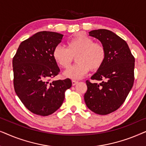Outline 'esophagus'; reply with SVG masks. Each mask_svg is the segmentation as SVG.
I'll return each instance as SVG.
<instances>
[{
	"mask_svg": "<svg viewBox=\"0 0 146 146\" xmlns=\"http://www.w3.org/2000/svg\"><path fill=\"white\" fill-rule=\"evenodd\" d=\"M78 83V81H76V80H72V86L76 85Z\"/></svg>",
	"mask_w": 146,
	"mask_h": 146,
	"instance_id": "34e87169",
	"label": "esophagus"
}]
</instances>
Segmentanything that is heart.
<instances>
[{
    "label": "heart",
    "instance_id": "heart-1",
    "mask_svg": "<svg viewBox=\"0 0 146 146\" xmlns=\"http://www.w3.org/2000/svg\"><path fill=\"white\" fill-rule=\"evenodd\" d=\"M54 60L63 68H68L76 56V63L64 72L65 77L78 80L91 71L100 68L104 63L106 49L102 43L95 42L84 34L76 35L67 42V48L58 45L54 49Z\"/></svg>",
    "mask_w": 146,
    "mask_h": 146
}]
</instances>
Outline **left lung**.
I'll list each match as a JSON object with an SVG mask.
<instances>
[{
	"instance_id": "8db88e82",
	"label": "left lung",
	"mask_w": 146,
	"mask_h": 146,
	"mask_svg": "<svg viewBox=\"0 0 146 146\" xmlns=\"http://www.w3.org/2000/svg\"><path fill=\"white\" fill-rule=\"evenodd\" d=\"M104 46L106 59L100 68L91 77L100 83L86 82L84 101L96 113L106 115L124 102L134 81L135 58L124 40L113 32L98 29L89 33Z\"/></svg>"
}]
</instances>
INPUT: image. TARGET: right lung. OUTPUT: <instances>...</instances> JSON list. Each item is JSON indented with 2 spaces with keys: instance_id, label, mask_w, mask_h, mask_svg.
<instances>
[{
  "instance_id": "1",
  "label": "right lung",
  "mask_w": 146,
  "mask_h": 146,
  "mask_svg": "<svg viewBox=\"0 0 146 146\" xmlns=\"http://www.w3.org/2000/svg\"><path fill=\"white\" fill-rule=\"evenodd\" d=\"M62 37L54 32H38L22 42L13 58L15 92L25 106L36 115L46 116L55 112L62 104L65 91L72 86L69 78L49 82L60 72L52 53Z\"/></svg>"
}]
</instances>
